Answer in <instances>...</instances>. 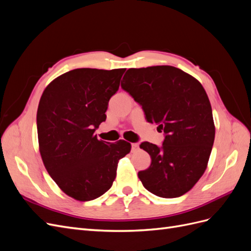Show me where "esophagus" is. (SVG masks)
Wrapping results in <instances>:
<instances>
[{
    "label": "esophagus",
    "instance_id": "obj_1",
    "mask_svg": "<svg viewBox=\"0 0 251 251\" xmlns=\"http://www.w3.org/2000/svg\"><path fill=\"white\" fill-rule=\"evenodd\" d=\"M138 149H139L138 143H132V151H136Z\"/></svg>",
    "mask_w": 251,
    "mask_h": 251
}]
</instances>
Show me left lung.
<instances>
[{
	"label": "left lung",
	"mask_w": 251,
	"mask_h": 251,
	"mask_svg": "<svg viewBox=\"0 0 251 251\" xmlns=\"http://www.w3.org/2000/svg\"><path fill=\"white\" fill-rule=\"evenodd\" d=\"M121 88L144 112L148 123L163 132L162 146L144 141L149 169L138 177L148 191L161 198L187 193L206 170L215 140L208 96L192 75L173 66L128 69Z\"/></svg>",
	"instance_id": "1"
}]
</instances>
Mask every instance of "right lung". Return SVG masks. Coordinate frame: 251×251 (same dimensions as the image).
Wrapping results in <instances>:
<instances>
[{"instance_id": "1", "label": "right lung", "mask_w": 251, "mask_h": 251, "mask_svg": "<svg viewBox=\"0 0 251 251\" xmlns=\"http://www.w3.org/2000/svg\"><path fill=\"white\" fill-rule=\"evenodd\" d=\"M126 69L81 68L66 72L45 89L36 125L45 168L62 191L78 201L94 200L111 188L118 161L131 143H110L94 135Z\"/></svg>"}]
</instances>
